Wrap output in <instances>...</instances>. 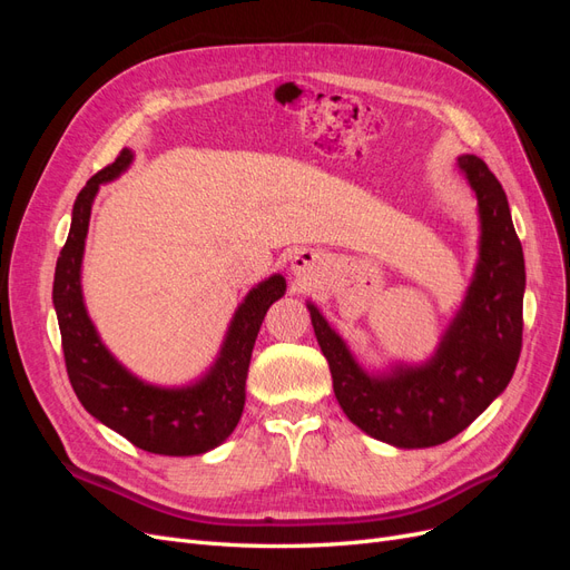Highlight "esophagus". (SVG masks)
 I'll return each instance as SVG.
<instances>
[{"mask_svg":"<svg viewBox=\"0 0 570 570\" xmlns=\"http://www.w3.org/2000/svg\"><path fill=\"white\" fill-rule=\"evenodd\" d=\"M321 264H323V262H321V256H318L316 252L302 249V252H297L295 256H292L289 268H292V273H295L302 283H306V281H312L314 275L318 273Z\"/></svg>","mask_w":570,"mask_h":570,"instance_id":"34e87169","label":"esophagus"}]
</instances>
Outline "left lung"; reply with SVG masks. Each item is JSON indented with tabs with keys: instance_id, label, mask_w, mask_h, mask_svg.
<instances>
[{
	"instance_id": "8db88e82",
	"label": "left lung",
	"mask_w": 570,
	"mask_h": 570,
	"mask_svg": "<svg viewBox=\"0 0 570 570\" xmlns=\"http://www.w3.org/2000/svg\"><path fill=\"white\" fill-rule=\"evenodd\" d=\"M459 168L478 197L480 258L459 314L423 366L366 373L306 304L342 411L371 438L402 450L456 438L507 390L521 356L525 262L509 202L485 161L463 154Z\"/></svg>"
}]
</instances>
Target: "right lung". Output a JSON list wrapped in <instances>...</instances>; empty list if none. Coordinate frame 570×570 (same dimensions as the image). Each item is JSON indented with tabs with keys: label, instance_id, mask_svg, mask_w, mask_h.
Returning a JSON list of instances; mask_svg holds the SVG:
<instances>
[{
	"label": "right lung",
	"instance_id": "add662e5",
	"mask_svg": "<svg viewBox=\"0 0 570 570\" xmlns=\"http://www.w3.org/2000/svg\"><path fill=\"white\" fill-rule=\"evenodd\" d=\"M132 161L124 149L80 189L73 204L71 230L57 258L55 299L68 381L80 404L97 421L116 430L135 446L164 456L204 454L226 440L245 409V383L258 327L273 302L285 295L283 275L249 289L230 321L226 342L212 371L187 387H157L126 371L99 340L82 302L80 266L88 237L92 202L101 183L118 178Z\"/></svg>",
	"mask_w": 570,
	"mask_h": 570
}]
</instances>
